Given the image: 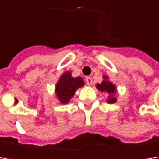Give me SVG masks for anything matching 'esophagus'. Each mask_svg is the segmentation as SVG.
I'll use <instances>...</instances> for the list:
<instances>
[{"label": "esophagus", "mask_w": 159, "mask_h": 159, "mask_svg": "<svg viewBox=\"0 0 159 159\" xmlns=\"http://www.w3.org/2000/svg\"><path fill=\"white\" fill-rule=\"evenodd\" d=\"M86 82H87V84H88L89 86H91L92 83H93L92 78H91V77H87V78H86Z\"/></svg>", "instance_id": "obj_1"}]
</instances>
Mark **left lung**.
<instances>
[{"instance_id":"1","label":"left lung","mask_w":159,"mask_h":159,"mask_svg":"<svg viewBox=\"0 0 159 159\" xmlns=\"http://www.w3.org/2000/svg\"><path fill=\"white\" fill-rule=\"evenodd\" d=\"M96 89L99 91L103 92V93H107L109 95V99L107 100L108 102L110 103H114L117 102L116 97L114 96L115 93H116V86L113 85L111 81L108 80V77L103 76V81H102L101 84H97L96 85Z\"/></svg>"}]
</instances>
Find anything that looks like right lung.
I'll use <instances>...</instances> for the list:
<instances>
[{
  "instance_id": "1",
  "label": "right lung",
  "mask_w": 159,
  "mask_h": 159,
  "mask_svg": "<svg viewBox=\"0 0 159 159\" xmlns=\"http://www.w3.org/2000/svg\"><path fill=\"white\" fill-rule=\"evenodd\" d=\"M84 84L82 78H73L70 71H65L56 85V95L61 103L66 104L74 95L77 89L83 87Z\"/></svg>"
}]
</instances>
